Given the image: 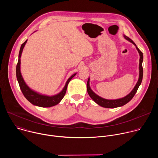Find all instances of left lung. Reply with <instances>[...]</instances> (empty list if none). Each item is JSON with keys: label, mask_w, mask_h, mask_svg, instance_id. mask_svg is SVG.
<instances>
[{"label": "left lung", "mask_w": 158, "mask_h": 158, "mask_svg": "<svg viewBox=\"0 0 158 158\" xmlns=\"http://www.w3.org/2000/svg\"><path fill=\"white\" fill-rule=\"evenodd\" d=\"M124 37H125L126 39H127L129 41H130L131 42H132L134 45V46H136V49L138 51V52L139 53L140 59H139V80H138L136 85H135L134 88L132 89V91L126 97L121 98V99H116V100H108V99H103V98L99 97V96L96 94L92 91L91 89L90 88V86H89V79L87 81V93H88L89 96L91 97V99H93L94 101L96 102L98 104H99V106L104 107L114 108V107H117L123 106L124 104H127L128 102H129L132 99V98L134 96L135 94L136 93L138 89L139 88V86L141 84V82L143 80V52L138 48L136 44H135L129 37H128L127 36H126L125 35H124Z\"/></svg>", "instance_id": "8db88e82"}]
</instances>
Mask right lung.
I'll list each match as a JSON object with an SVG mask.
<instances>
[{
    "mask_svg": "<svg viewBox=\"0 0 158 158\" xmlns=\"http://www.w3.org/2000/svg\"><path fill=\"white\" fill-rule=\"evenodd\" d=\"M27 40H26L23 44L21 45V47L19 51V60L16 66V76L17 79L20 86V88L22 91V94H24V97L32 104L35 106H37L39 107H52L54 106L60 102V101L62 99L64 96L65 94L66 93V90L67 87V85H68L69 82L74 77L76 74H73L71 77L69 78V79L67 80L66 82V84L63 89L62 91L59 93L57 95L53 96H43L41 94H39L34 91H33L32 90H31L25 83L23 78L22 77L21 73H20V57L22 54V50H23L25 44H26Z\"/></svg>",
    "mask_w": 158,
    "mask_h": 158,
    "instance_id": "add662e5",
    "label": "right lung"
}]
</instances>
